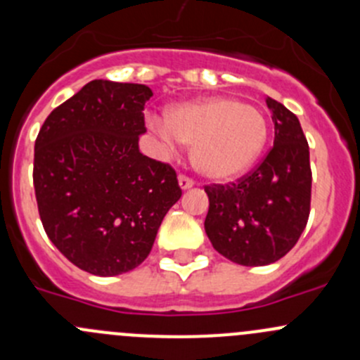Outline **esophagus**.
<instances>
[{
	"mask_svg": "<svg viewBox=\"0 0 360 360\" xmlns=\"http://www.w3.org/2000/svg\"><path fill=\"white\" fill-rule=\"evenodd\" d=\"M195 184V181L191 179V177H188V176H184V174H181L179 176V186L183 188V190H190L191 186H193Z\"/></svg>",
	"mask_w": 360,
	"mask_h": 360,
	"instance_id": "esophagus-1",
	"label": "esophagus"
}]
</instances>
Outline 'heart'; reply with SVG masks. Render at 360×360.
<instances>
[{
  "label": "heart",
  "instance_id": "heart-1",
  "mask_svg": "<svg viewBox=\"0 0 360 360\" xmlns=\"http://www.w3.org/2000/svg\"><path fill=\"white\" fill-rule=\"evenodd\" d=\"M151 125L169 146H193V167L216 181L233 179L249 170L268 141L263 112L223 97L174 106L167 111L165 122L153 120Z\"/></svg>",
  "mask_w": 360,
  "mask_h": 360
}]
</instances>
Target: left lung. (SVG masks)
<instances>
[{
    "label": "left lung",
    "instance_id": "obj_1",
    "mask_svg": "<svg viewBox=\"0 0 360 360\" xmlns=\"http://www.w3.org/2000/svg\"><path fill=\"white\" fill-rule=\"evenodd\" d=\"M274 146L256 169L230 184L205 186V233L212 248L244 266L278 261L300 240L311 200L310 151L300 120L271 97Z\"/></svg>",
    "mask_w": 360,
    "mask_h": 360
}]
</instances>
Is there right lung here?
I'll use <instances>...</instances> for the list:
<instances>
[{
	"label": "right lung",
	"instance_id": "1",
	"mask_svg": "<svg viewBox=\"0 0 360 360\" xmlns=\"http://www.w3.org/2000/svg\"><path fill=\"white\" fill-rule=\"evenodd\" d=\"M150 86L94 79L49 115L34 143L43 228L75 266L112 277L139 266L181 198L169 163L144 157Z\"/></svg>",
	"mask_w": 360,
	"mask_h": 360
}]
</instances>
